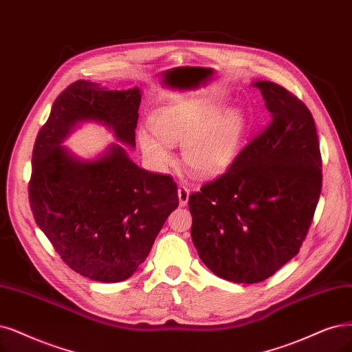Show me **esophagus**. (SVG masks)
I'll list each match as a JSON object with an SVG mask.
<instances>
[{"label":"esophagus","instance_id":"obj_1","mask_svg":"<svg viewBox=\"0 0 352 352\" xmlns=\"http://www.w3.org/2000/svg\"><path fill=\"white\" fill-rule=\"evenodd\" d=\"M188 197H190V190L186 186H178V200H179V206L186 207L188 203Z\"/></svg>","mask_w":352,"mask_h":352}]
</instances>
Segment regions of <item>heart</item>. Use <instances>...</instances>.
I'll return each instance as SVG.
<instances>
[{
	"mask_svg": "<svg viewBox=\"0 0 352 352\" xmlns=\"http://www.w3.org/2000/svg\"><path fill=\"white\" fill-rule=\"evenodd\" d=\"M214 101L191 100L160 109L151 119L153 132L139 130L138 139L149 164L165 171L174 156L168 145H179L184 164L194 174L212 177L233 162L246 132V117L241 109L217 113Z\"/></svg>",
	"mask_w": 352,
	"mask_h": 352,
	"instance_id": "b5f03b06",
	"label": "heart"
}]
</instances>
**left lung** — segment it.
Instances as JSON below:
<instances>
[{
    "label": "left lung",
    "instance_id": "1",
    "mask_svg": "<svg viewBox=\"0 0 352 352\" xmlns=\"http://www.w3.org/2000/svg\"><path fill=\"white\" fill-rule=\"evenodd\" d=\"M271 122L228 171L188 197L191 239L204 265L233 283L264 281L307 235L322 190L314 116L278 84L256 81Z\"/></svg>",
    "mask_w": 352,
    "mask_h": 352
}]
</instances>
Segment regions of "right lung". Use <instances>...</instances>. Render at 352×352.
<instances>
[{
  "instance_id": "right-lung-1",
  "label": "right lung",
  "mask_w": 352,
  "mask_h": 352,
  "mask_svg": "<svg viewBox=\"0 0 352 352\" xmlns=\"http://www.w3.org/2000/svg\"><path fill=\"white\" fill-rule=\"evenodd\" d=\"M142 93L75 81L55 100L32 156L29 200L37 226L63 263L101 283L132 277L145 261L166 217L178 207L173 177L153 174L129 158ZM96 121L121 142L96 160L60 143L78 122Z\"/></svg>"
}]
</instances>
